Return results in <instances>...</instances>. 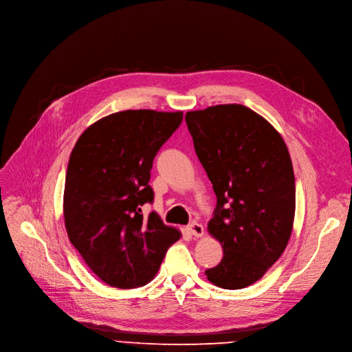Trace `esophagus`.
Instances as JSON below:
<instances>
[{
	"label": "esophagus",
	"instance_id": "esophagus-1",
	"mask_svg": "<svg viewBox=\"0 0 352 352\" xmlns=\"http://www.w3.org/2000/svg\"><path fill=\"white\" fill-rule=\"evenodd\" d=\"M188 230L190 232V234L195 236V237H201L205 233L204 226L201 225V223H198V221H190L189 225H188Z\"/></svg>",
	"mask_w": 352,
	"mask_h": 352
}]
</instances>
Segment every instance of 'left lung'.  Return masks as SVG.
I'll return each mask as SVG.
<instances>
[{
  "label": "left lung",
  "mask_w": 352,
  "mask_h": 352,
  "mask_svg": "<svg viewBox=\"0 0 352 352\" xmlns=\"http://www.w3.org/2000/svg\"><path fill=\"white\" fill-rule=\"evenodd\" d=\"M185 120L217 198L208 229L223 258L205 274L223 289H241L289 241L296 194L291 155L274 127L244 105L186 112Z\"/></svg>",
  "instance_id": "left-lung-1"
}]
</instances>
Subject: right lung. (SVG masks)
<instances>
[{"label": "right lung", "instance_id": "right-lung-1", "mask_svg": "<svg viewBox=\"0 0 352 352\" xmlns=\"http://www.w3.org/2000/svg\"><path fill=\"white\" fill-rule=\"evenodd\" d=\"M182 112L112 113L77 140L66 174L65 223L72 244L105 283L132 289L150 282L181 233L151 212L150 171Z\"/></svg>", "mask_w": 352, "mask_h": 352}]
</instances>
